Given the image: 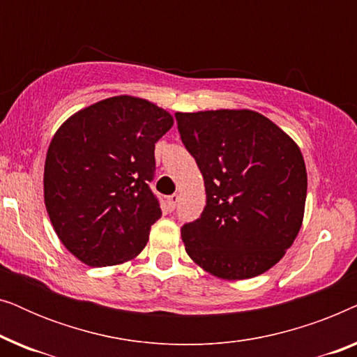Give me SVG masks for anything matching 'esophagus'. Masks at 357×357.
<instances>
[{
  "instance_id": "34e87169",
  "label": "esophagus",
  "mask_w": 357,
  "mask_h": 357,
  "mask_svg": "<svg viewBox=\"0 0 357 357\" xmlns=\"http://www.w3.org/2000/svg\"><path fill=\"white\" fill-rule=\"evenodd\" d=\"M177 203H178V197H177V195H170V197L167 198V208H169V211H174L175 206H177Z\"/></svg>"
}]
</instances>
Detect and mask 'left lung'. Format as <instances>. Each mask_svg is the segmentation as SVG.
<instances>
[{"mask_svg":"<svg viewBox=\"0 0 357 357\" xmlns=\"http://www.w3.org/2000/svg\"><path fill=\"white\" fill-rule=\"evenodd\" d=\"M175 119L206 188L202 216L182 227L188 257L221 280L268 271L304 219L307 170L299 146L247 109L177 112Z\"/></svg>","mask_w":357,"mask_h":357,"instance_id":"obj_1","label":"left lung"}]
</instances>
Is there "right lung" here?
I'll return each instance as SVG.
<instances>
[{
    "label": "right lung",
    "instance_id": "obj_1",
    "mask_svg": "<svg viewBox=\"0 0 357 357\" xmlns=\"http://www.w3.org/2000/svg\"><path fill=\"white\" fill-rule=\"evenodd\" d=\"M174 116L153 102L115 96L73 114L47 151L43 199L58 238L89 266L141 253L160 218L151 192L154 146Z\"/></svg>",
    "mask_w": 357,
    "mask_h": 357
}]
</instances>
